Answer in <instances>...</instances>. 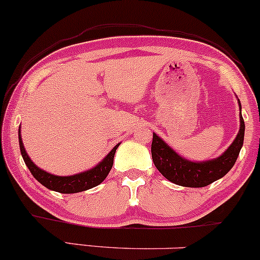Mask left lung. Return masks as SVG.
I'll return each instance as SVG.
<instances>
[{
    "label": "left lung",
    "instance_id": "1",
    "mask_svg": "<svg viewBox=\"0 0 260 260\" xmlns=\"http://www.w3.org/2000/svg\"><path fill=\"white\" fill-rule=\"evenodd\" d=\"M238 104L241 109L240 101ZM240 131L230 147L217 158L201 162L188 161L184 157L179 156L153 133L151 153L154 166L166 179L174 184L188 188H201L211 184L215 180L226 176L237 161L244 139V120L242 114L240 115Z\"/></svg>",
    "mask_w": 260,
    "mask_h": 260
}]
</instances>
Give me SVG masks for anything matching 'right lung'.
<instances>
[{"mask_svg":"<svg viewBox=\"0 0 260 260\" xmlns=\"http://www.w3.org/2000/svg\"><path fill=\"white\" fill-rule=\"evenodd\" d=\"M18 140H19V148L20 153H22L23 159H24L25 165L30 171V173L33 174V177L36 178L40 184H43L45 188L50 189V190L57 191V193L62 194H74V193H80V191L87 190V189H91L101 184L104 179H106L108 174H109L110 169L113 167V161H114V154L116 148L119 147V145H115L114 148L107 154L106 158H103V161L99 162L95 167H93L88 171L82 172V173L74 174V176H55V174L48 173V172L43 171L42 168H39L36 166V163H33L30 158H29L27 151H25L24 145H23L22 138H20V127L18 131Z\"/></svg>","mask_w":260,"mask_h":260,"instance_id":"1","label":"right lung"}]
</instances>
